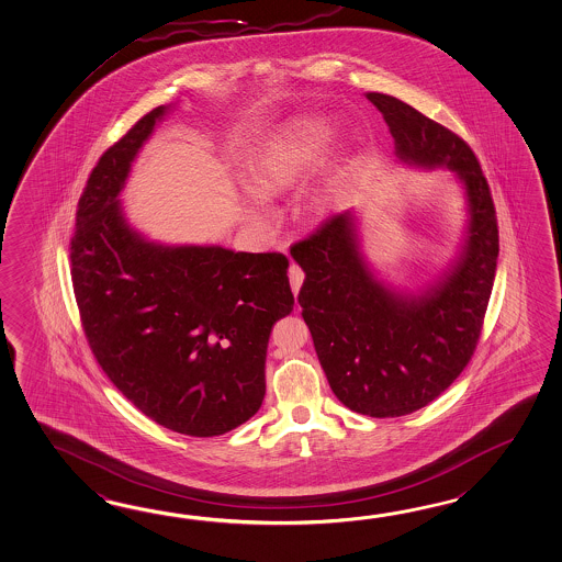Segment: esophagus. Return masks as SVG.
<instances>
[{
    "label": "esophagus",
    "mask_w": 562,
    "mask_h": 562,
    "mask_svg": "<svg viewBox=\"0 0 562 562\" xmlns=\"http://www.w3.org/2000/svg\"><path fill=\"white\" fill-rule=\"evenodd\" d=\"M288 278H290V286H292L294 296H299L300 286H302V282H304V272H302V268L296 266V263H290V268H288Z\"/></svg>",
    "instance_id": "obj_1"
}]
</instances>
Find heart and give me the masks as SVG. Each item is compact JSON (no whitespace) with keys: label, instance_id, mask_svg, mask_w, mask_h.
I'll return each instance as SVG.
<instances>
[{"label":"heart","instance_id":"1","mask_svg":"<svg viewBox=\"0 0 562 562\" xmlns=\"http://www.w3.org/2000/svg\"><path fill=\"white\" fill-rule=\"evenodd\" d=\"M335 140V128L325 119H299L263 147L251 161L248 188L258 198L270 200L299 188L308 175L325 161ZM326 195L316 193L312 207L323 212Z\"/></svg>","mask_w":562,"mask_h":562}]
</instances>
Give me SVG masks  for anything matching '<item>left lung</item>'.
I'll list each match as a JSON object with an SVG mask.
<instances>
[{
  "label": "left lung",
  "instance_id": "left-lung-1",
  "mask_svg": "<svg viewBox=\"0 0 562 562\" xmlns=\"http://www.w3.org/2000/svg\"><path fill=\"white\" fill-rule=\"evenodd\" d=\"M395 140L397 161L446 167L465 195L456 260L419 292L379 280L355 212L333 215L290 248L304 270L299 302L328 385L350 412L401 417L439 397L474 355L498 260V224L474 150L407 102L367 92Z\"/></svg>",
  "mask_w": 562,
  "mask_h": 562
}]
</instances>
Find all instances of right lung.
<instances>
[{"label": "right lung", "instance_id": "obj_1", "mask_svg": "<svg viewBox=\"0 0 562 562\" xmlns=\"http://www.w3.org/2000/svg\"><path fill=\"white\" fill-rule=\"evenodd\" d=\"M169 106L100 157L78 201L72 286L88 345L138 412L193 437L236 429L266 395V350L292 312L284 254L167 246L128 224L121 191Z\"/></svg>", "mask_w": 562, "mask_h": 562}]
</instances>
